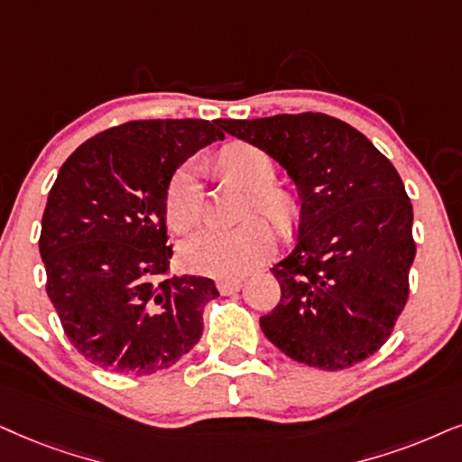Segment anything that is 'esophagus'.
Instances as JSON below:
<instances>
[{"label":"esophagus","instance_id":"34e87169","mask_svg":"<svg viewBox=\"0 0 462 462\" xmlns=\"http://www.w3.org/2000/svg\"><path fill=\"white\" fill-rule=\"evenodd\" d=\"M241 285H243V279H221V282H217V290L224 296H227L241 290Z\"/></svg>","mask_w":462,"mask_h":462}]
</instances>
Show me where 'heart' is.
Segmentation results:
<instances>
[{"instance_id":"heart-1","label":"heart","mask_w":462,"mask_h":462,"mask_svg":"<svg viewBox=\"0 0 462 462\" xmlns=\"http://www.w3.org/2000/svg\"><path fill=\"white\" fill-rule=\"evenodd\" d=\"M219 166L227 177L254 191L249 213L262 211L285 224L290 219L288 198L273 189L274 166L264 151L251 144H230L221 151ZM200 217V183L194 162L180 166L166 189V219L174 232H188ZM277 247V235L266 219H249L235 230L202 227L180 245L185 268L208 277L232 279L251 271Z\"/></svg>"}]
</instances>
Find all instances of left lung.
Wrapping results in <instances>:
<instances>
[{
  "label": "left lung",
  "instance_id": "1",
  "mask_svg": "<svg viewBox=\"0 0 462 462\" xmlns=\"http://www.w3.org/2000/svg\"><path fill=\"white\" fill-rule=\"evenodd\" d=\"M299 189L296 245L271 271L282 300L260 326L291 360L347 369L386 343L410 296L413 208L386 155L322 113L219 119Z\"/></svg>",
  "mask_w": 462,
  "mask_h": 462
}]
</instances>
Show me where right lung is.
<instances>
[{
    "instance_id": "right-lung-1",
    "label": "right lung",
    "mask_w": 462,
    "mask_h": 462,
    "mask_svg": "<svg viewBox=\"0 0 462 462\" xmlns=\"http://www.w3.org/2000/svg\"><path fill=\"white\" fill-rule=\"evenodd\" d=\"M217 121L151 119L110 127L60 168L42 215L46 294L69 343L106 371L149 375L202 337L213 279L172 274L166 189Z\"/></svg>"
}]
</instances>
